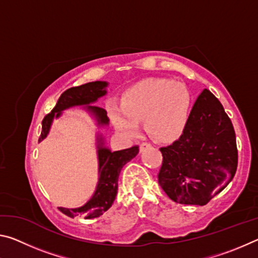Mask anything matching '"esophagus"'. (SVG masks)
Segmentation results:
<instances>
[{
  "label": "esophagus",
  "instance_id": "obj_1",
  "mask_svg": "<svg viewBox=\"0 0 258 258\" xmlns=\"http://www.w3.org/2000/svg\"><path fill=\"white\" fill-rule=\"evenodd\" d=\"M149 147H151L150 143L143 142V143H141V145H140V151H143V150L146 149V148H149Z\"/></svg>",
  "mask_w": 258,
  "mask_h": 258
}]
</instances>
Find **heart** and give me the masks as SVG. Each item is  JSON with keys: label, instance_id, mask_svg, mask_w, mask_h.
I'll list each match as a JSON object with an SVG mask.
<instances>
[{"label": "heart", "instance_id": "obj_1", "mask_svg": "<svg viewBox=\"0 0 258 258\" xmlns=\"http://www.w3.org/2000/svg\"><path fill=\"white\" fill-rule=\"evenodd\" d=\"M190 94L181 83L167 78H149L126 91L121 107L111 104L109 116L117 131L137 137L140 121L159 141H173L182 134L189 116Z\"/></svg>", "mask_w": 258, "mask_h": 258}]
</instances>
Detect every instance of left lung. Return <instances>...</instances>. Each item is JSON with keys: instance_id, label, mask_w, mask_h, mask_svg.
Wrapping results in <instances>:
<instances>
[{"instance_id": "8db88e82", "label": "left lung", "mask_w": 258, "mask_h": 258, "mask_svg": "<svg viewBox=\"0 0 258 258\" xmlns=\"http://www.w3.org/2000/svg\"><path fill=\"white\" fill-rule=\"evenodd\" d=\"M160 151L159 184L178 204L204 206L225 189L237 171L233 125L207 89L196 100L180 139Z\"/></svg>"}]
</instances>
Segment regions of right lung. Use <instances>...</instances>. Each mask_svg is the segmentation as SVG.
<instances>
[{"label":"right lung","mask_w":258,"mask_h":258,"mask_svg":"<svg viewBox=\"0 0 258 258\" xmlns=\"http://www.w3.org/2000/svg\"><path fill=\"white\" fill-rule=\"evenodd\" d=\"M108 82L95 81L86 83L81 86L71 87L60 95L55 107L44 117L42 121V133L38 141L42 142L50 133L52 123L54 118H59L62 111L73 107H83L95 120L99 128L109 125L107 111L103 108L91 106L100 98L107 94ZM97 155H98V183L94 194L89 202L77 208L59 207L64 215L69 217L84 216L85 218H94L102 215L111 207L118 190V176L123 166L132 160L139 154V147H132L130 149L119 151H111L104 146V138L102 134H97Z\"/></svg>","instance_id":"obj_1"}]
</instances>
